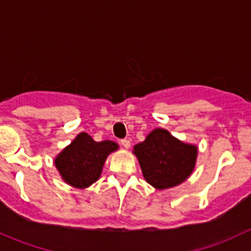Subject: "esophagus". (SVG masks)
Returning a JSON list of instances; mask_svg holds the SVG:
<instances>
[{"mask_svg": "<svg viewBox=\"0 0 251 251\" xmlns=\"http://www.w3.org/2000/svg\"><path fill=\"white\" fill-rule=\"evenodd\" d=\"M121 145H122L123 147H126V149H129V146H130V141H129L128 139H122V140H121Z\"/></svg>", "mask_w": 251, "mask_h": 251, "instance_id": "1", "label": "esophagus"}]
</instances>
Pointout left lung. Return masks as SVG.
<instances>
[{
    "mask_svg": "<svg viewBox=\"0 0 251 251\" xmlns=\"http://www.w3.org/2000/svg\"><path fill=\"white\" fill-rule=\"evenodd\" d=\"M198 149L174 138L168 130L157 128L145 141L134 146L147 182L157 190L174 187L185 181L196 165Z\"/></svg>",
    "mask_w": 251,
    "mask_h": 251,
    "instance_id": "1",
    "label": "left lung"
}]
</instances>
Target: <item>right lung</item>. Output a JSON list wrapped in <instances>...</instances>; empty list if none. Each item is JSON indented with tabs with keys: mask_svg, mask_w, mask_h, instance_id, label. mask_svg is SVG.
<instances>
[{
	"mask_svg": "<svg viewBox=\"0 0 251 251\" xmlns=\"http://www.w3.org/2000/svg\"><path fill=\"white\" fill-rule=\"evenodd\" d=\"M117 149L115 141L97 143L83 131L55 157L54 164L66 183L86 188L99 179L107 156Z\"/></svg>",
	"mask_w": 251,
	"mask_h": 251,
	"instance_id": "add662e5",
	"label": "right lung"
}]
</instances>
